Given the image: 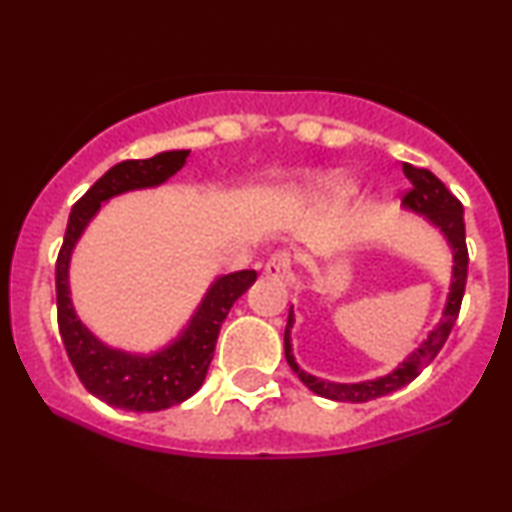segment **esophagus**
<instances>
[{
  "instance_id": "obj_1",
  "label": "esophagus",
  "mask_w": 512,
  "mask_h": 512,
  "mask_svg": "<svg viewBox=\"0 0 512 512\" xmlns=\"http://www.w3.org/2000/svg\"><path fill=\"white\" fill-rule=\"evenodd\" d=\"M264 272L269 276H276V279L286 281V283H293V255L288 250H279L274 252L272 257H269L267 267H264Z\"/></svg>"
}]
</instances>
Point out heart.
<instances>
[{
	"label": "heart",
	"instance_id": "b5f03b06",
	"mask_svg": "<svg viewBox=\"0 0 512 512\" xmlns=\"http://www.w3.org/2000/svg\"><path fill=\"white\" fill-rule=\"evenodd\" d=\"M326 193H331L334 197H348L350 193H355V183L350 178L343 176H331L326 181Z\"/></svg>",
	"mask_w": 512,
	"mask_h": 512
}]
</instances>
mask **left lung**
Listing matches in <instances>:
<instances>
[{
    "mask_svg": "<svg viewBox=\"0 0 512 512\" xmlns=\"http://www.w3.org/2000/svg\"><path fill=\"white\" fill-rule=\"evenodd\" d=\"M403 174L410 181V190L403 197V207L412 209V212L422 214L429 224L436 226L446 238V243L451 245L453 252V276H451V288H448L446 307H443L441 322L429 331L427 341H422L412 353L405 357L400 365L393 369L391 374L384 377L369 379V381H357V384H336V381L317 379L312 374L303 372L298 367L293 357L291 346V329H293V310L288 312V324L286 334H283V350H286V360L300 381L310 391H315L317 396H324L329 400H341V403H367V400L389 396V393L408 386L412 379H417L422 374V369L439 355V350L446 343L448 334H451L455 319H458L460 303H463L465 295V283H467V245H465V219H463V205L448 190L443 183L436 178L429 169H417L412 164H403Z\"/></svg>",
    "mask_w": 512,
    "mask_h": 512,
    "instance_id": "8db88e82",
    "label": "left lung"
}]
</instances>
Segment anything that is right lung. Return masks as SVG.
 Returning <instances> with one entry per match:
<instances>
[{"label":"right lung","instance_id":"add662e5","mask_svg":"<svg viewBox=\"0 0 512 512\" xmlns=\"http://www.w3.org/2000/svg\"><path fill=\"white\" fill-rule=\"evenodd\" d=\"M188 155L190 150H169L150 159H126L114 164L71 209L64 245L57 257L59 334L85 389L112 408L157 412L193 396L207 377L221 324L229 317L233 303L257 279L252 269L219 276L207 288L186 329L169 346L150 355L109 348L78 319L71 303L69 264L71 252L88 229L90 219L116 195L162 186L183 169Z\"/></svg>","mask_w":512,"mask_h":512}]
</instances>
